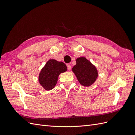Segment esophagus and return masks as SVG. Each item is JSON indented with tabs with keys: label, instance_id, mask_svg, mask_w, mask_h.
<instances>
[{
	"label": "esophagus",
	"instance_id": "obj_1",
	"mask_svg": "<svg viewBox=\"0 0 135 135\" xmlns=\"http://www.w3.org/2000/svg\"><path fill=\"white\" fill-rule=\"evenodd\" d=\"M67 67H68V70L69 71H70L71 69V65H67Z\"/></svg>",
	"mask_w": 135,
	"mask_h": 135
}]
</instances>
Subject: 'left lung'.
<instances>
[{
  "label": "left lung",
  "instance_id": "1",
  "mask_svg": "<svg viewBox=\"0 0 135 135\" xmlns=\"http://www.w3.org/2000/svg\"><path fill=\"white\" fill-rule=\"evenodd\" d=\"M76 62V64L73 68L72 71L76 75L78 80L83 86H90L98 76L97 69L84 57L78 58Z\"/></svg>",
  "mask_w": 135,
  "mask_h": 135
}]
</instances>
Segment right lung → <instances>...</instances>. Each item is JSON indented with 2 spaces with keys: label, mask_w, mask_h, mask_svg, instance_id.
Here are the masks:
<instances>
[{
  "label": "right lung",
  "mask_w": 135,
  "mask_h": 135,
  "mask_svg": "<svg viewBox=\"0 0 135 135\" xmlns=\"http://www.w3.org/2000/svg\"><path fill=\"white\" fill-rule=\"evenodd\" d=\"M67 70L66 65L62 62L50 60L42 69L39 76L40 85L47 91L54 88L57 82L60 73Z\"/></svg>",
  "instance_id": "add662e5"
}]
</instances>
